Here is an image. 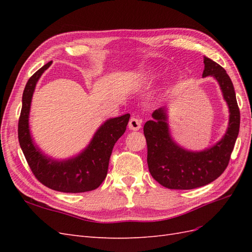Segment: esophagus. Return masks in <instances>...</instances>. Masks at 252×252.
I'll use <instances>...</instances> for the list:
<instances>
[{
    "mask_svg": "<svg viewBox=\"0 0 252 252\" xmlns=\"http://www.w3.org/2000/svg\"><path fill=\"white\" fill-rule=\"evenodd\" d=\"M141 125H142V121L136 117H132L130 119V121H129L128 127H129V129H130V130L136 131V130H139V129H141Z\"/></svg>",
    "mask_w": 252,
    "mask_h": 252,
    "instance_id": "1",
    "label": "esophagus"
}]
</instances>
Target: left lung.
Segmentation results:
<instances>
[{
  "instance_id": "8db88e82",
  "label": "left lung",
  "mask_w": 252,
  "mask_h": 252,
  "mask_svg": "<svg viewBox=\"0 0 252 252\" xmlns=\"http://www.w3.org/2000/svg\"><path fill=\"white\" fill-rule=\"evenodd\" d=\"M204 65L202 77L210 75L217 80L228 105V128L223 138L211 147L200 151L188 150L172 138L167 107L152 112V120L144 125L147 163L152 178L166 188L193 189L217 180L228 166L239 135L240 109L229 75L222 66L206 57Z\"/></svg>"
}]
</instances>
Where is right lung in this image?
<instances>
[{
	"instance_id": "right-lung-1",
	"label": "right lung",
	"mask_w": 252,
	"mask_h": 252,
	"mask_svg": "<svg viewBox=\"0 0 252 252\" xmlns=\"http://www.w3.org/2000/svg\"><path fill=\"white\" fill-rule=\"evenodd\" d=\"M51 64L49 62L40 68L28 80L23 93L18 128L20 146L30 169L43 185L67 193L90 191L100 186L107 175L112 148L124 134L130 114L106 120L85 149L77 156L57 159L45 155L30 133L29 113L37 81Z\"/></svg>"
}]
</instances>
